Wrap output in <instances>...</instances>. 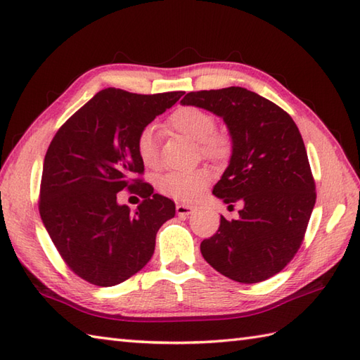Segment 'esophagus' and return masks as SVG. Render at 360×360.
<instances>
[{
	"mask_svg": "<svg viewBox=\"0 0 360 360\" xmlns=\"http://www.w3.org/2000/svg\"><path fill=\"white\" fill-rule=\"evenodd\" d=\"M193 212H195V207H192V205L176 204V213H178L179 217H188V215H192Z\"/></svg>",
	"mask_w": 360,
	"mask_h": 360,
	"instance_id": "1",
	"label": "esophagus"
}]
</instances>
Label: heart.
I'll list each match as a JSON object with an SVG mask.
<instances>
[{
  "mask_svg": "<svg viewBox=\"0 0 360 360\" xmlns=\"http://www.w3.org/2000/svg\"><path fill=\"white\" fill-rule=\"evenodd\" d=\"M168 125L176 131L198 142L201 155L210 159H224L232 150V141L226 133L215 131L217 119L200 106H182L168 117ZM136 153L148 168L159 165V143L153 127H145L136 137ZM212 181L209 168L173 170L159 178L158 187L164 195L179 201H195Z\"/></svg>",
  "mask_w": 360,
  "mask_h": 360,
  "instance_id": "obj_1",
  "label": "heart"
}]
</instances>
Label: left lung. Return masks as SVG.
<instances>
[{
    "label": "left lung",
    "mask_w": 360,
    "mask_h": 360,
    "mask_svg": "<svg viewBox=\"0 0 360 360\" xmlns=\"http://www.w3.org/2000/svg\"><path fill=\"white\" fill-rule=\"evenodd\" d=\"M181 103L226 122L232 156L213 195L226 204H244L238 219L221 217L217 233L201 243V254L231 280L264 281L300 249L316 204L302 134L286 111L246 88L196 91Z\"/></svg>",
    "instance_id": "1"
}]
</instances>
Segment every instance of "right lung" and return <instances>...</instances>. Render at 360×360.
<instances>
[{
  "label": "right lung",
  "instance_id": "obj_1",
  "mask_svg": "<svg viewBox=\"0 0 360 360\" xmlns=\"http://www.w3.org/2000/svg\"><path fill=\"white\" fill-rule=\"evenodd\" d=\"M184 91L133 94L106 88L60 127L44 156L40 217L68 267L96 286L128 280L150 262L156 233L174 202L153 193L136 137ZM124 188L144 201L133 212L117 202Z\"/></svg>",
  "mask_w": 360,
  "mask_h": 360
}]
</instances>
